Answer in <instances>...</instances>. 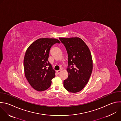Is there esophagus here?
Masks as SVG:
<instances>
[{
	"label": "esophagus",
	"instance_id": "34e87169",
	"mask_svg": "<svg viewBox=\"0 0 121 121\" xmlns=\"http://www.w3.org/2000/svg\"><path fill=\"white\" fill-rule=\"evenodd\" d=\"M61 70H58V71H56V73H57V74H59L60 73V72H61Z\"/></svg>",
	"mask_w": 121,
	"mask_h": 121
}]
</instances>
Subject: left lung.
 <instances>
[{"label": "left lung", "mask_w": 121, "mask_h": 121, "mask_svg": "<svg viewBox=\"0 0 121 121\" xmlns=\"http://www.w3.org/2000/svg\"><path fill=\"white\" fill-rule=\"evenodd\" d=\"M68 54V78L64 81L65 89L71 93L82 90L87 84L93 70L90 51L79 37L59 38Z\"/></svg>", "instance_id": "1"}]
</instances>
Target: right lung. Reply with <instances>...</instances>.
Masks as SVG:
<instances>
[{
  "instance_id": "1",
  "label": "right lung",
  "mask_w": 121,
  "mask_h": 121,
  "mask_svg": "<svg viewBox=\"0 0 121 121\" xmlns=\"http://www.w3.org/2000/svg\"><path fill=\"white\" fill-rule=\"evenodd\" d=\"M56 43L55 38H39L27 49L24 59L25 76L30 86L37 91H43L51 86L55 71L48 61L50 49Z\"/></svg>"
}]
</instances>
